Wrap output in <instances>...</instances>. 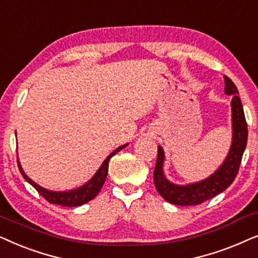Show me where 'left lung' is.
I'll return each mask as SVG.
<instances>
[{
  "instance_id": "left-lung-1",
  "label": "left lung",
  "mask_w": 258,
  "mask_h": 258,
  "mask_svg": "<svg viewBox=\"0 0 258 258\" xmlns=\"http://www.w3.org/2000/svg\"><path fill=\"white\" fill-rule=\"evenodd\" d=\"M225 78V93L233 95L232 106V144L230 152L222 164V166L212 174L199 183L190 184L186 186H180L170 183L164 176L163 163L164 151L158 146L157 163L153 172V180L157 191L165 201L169 203L181 205H197L208 201L228 188L238 173L243 153H244L246 142H248V125L245 121L244 111L241 99L238 97V89L231 79Z\"/></svg>"
}]
</instances>
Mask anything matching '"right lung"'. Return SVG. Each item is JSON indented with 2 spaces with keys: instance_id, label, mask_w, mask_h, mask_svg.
Returning <instances> with one entry per match:
<instances>
[{
  "instance_id": "add662e5",
  "label": "right lung",
  "mask_w": 258,
  "mask_h": 258,
  "mask_svg": "<svg viewBox=\"0 0 258 258\" xmlns=\"http://www.w3.org/2000/svg\"><path fill=\"white\" fill-rule=\"evenodd\" d=\"M127 144L125 145L118 147V149L113 151V152L109 154V156L106 158L104 163L100 166V169L98 170V172L94 174L93 178L86 183L85 185H82L81 187L75 188V190H71V191H64V192H54V191H49L47 188L41 187L40 185H37L36 183L28 178V176L23 172L21 165H20V161L17 159V166H19V170L23 178L28 181L30 185H33L35 187V190L39 192V194L42 196V197L46 199L47 202H49L51 204H57V205H62V207H80V205L87 203V202L92 201L95 196L99 194V191L101 190L102 185H104L106 177H107L108 173V163L109 159L119 152L120 150H122L123 147H126Z\"/></svg>"
}]
</instances>
